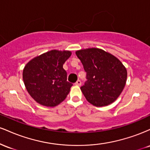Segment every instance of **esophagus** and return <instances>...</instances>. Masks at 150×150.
<instances>
[{"label": "esophagus", "instance_id": "1", "mask_svg": "<svg viewBox=\"0 0 150 150\" xmlns=\"http://www.w3.org/2000/svg\"><path fill=\"white\" fill-rule=\"evenodd\" d=\"M81 84H82V82H81V81L80 80H77L76 82H75V85H76V86H80L81 85Z\"/></svg>", "mask_w": 150, "mask_h": 150}]
</instances>
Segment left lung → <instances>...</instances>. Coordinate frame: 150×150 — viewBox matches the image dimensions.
<instances>
[{"mask_svg": "<svg viewBox=\"0 0 150 150\" xmlns=\"http://www.w3.org/2000/svg\"><path fill=\"white\" fill-rule=\"evenodd\" d=\"M87 73V81L81 91L87 101L97 107L112 104L126 83L127 70L116 57L97 48L77 51Z\"/></svg>", "mask_w": 150, "mask_h": 150, "instance_id": "obj_1", "label": "left lung"}]
</instances>
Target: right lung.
Wrapping results in <instances>:
<instances>
[{
    "instance_id": "obj_1",
    "label": "right lung",
    "mask_w": 150,
    "mask_h": 150,
    "mask_svg": "<svg viewBox=\"0 0 150 150\" xmlns=\"http://www.w3.org/2000/svg\"><path fill=\"white\" fill-rule=\"evenodd\" d=\"M71 54L70 51L51 50L26 64L22 73L24 83L38 104L54 107L66 98L73 84L67 81L63 65Z\"/></svg>"
}]
</instances>
